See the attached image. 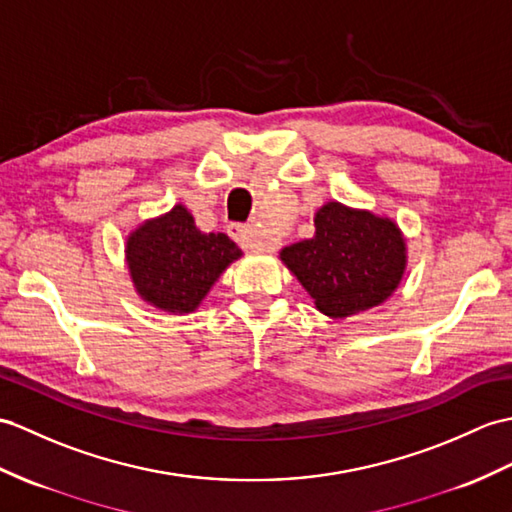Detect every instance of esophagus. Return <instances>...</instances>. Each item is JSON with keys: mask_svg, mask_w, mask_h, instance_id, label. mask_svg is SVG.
Here are the masks:
<instances>
[{"mask_svg": "<svg viewBox=\"0 0 512 512\" xmlns=\"http://www.w3.org/2000/svg\"><path fill=\"white\" fill-rule=\"evenodd\" d=\"M227 233L233 237V240L240 244L244 251H253V253H272L275 251V244H272L270 240H264L251 224H229L227 227Z\"/></svg>", "mask_w": 512, "mask_h": 512, "instance_id": "1", "label": "esophagus"}]
</instances>
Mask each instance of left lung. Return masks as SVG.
I'll return each mask as SVG.
<instances>
[{
  "mask_svg": "<svg viewBox=\"0 0 512 512\" xmlns=\"http://www.w3.org/2000/svg\"><path fill=\"white\" fill-rule=\"evenodd\" d=\"M314 227V237L285 246L279 257L318 312L347 318L390 299L408 264L395 220L331 200L316 211Z\"/></svg>",
  "mask_w": 512,
  "mask_h": 512,
  "instance_id": "1",
  "label": "left lung"
}]
</instances>
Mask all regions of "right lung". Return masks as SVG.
Returning a JSON list of instances; mask_svg holds the SVG:
<instances>
[{"label":"right lung","instance_id":"right-lung-1","mask_svg":"<svg viewBox=\"0 0 512 512\" xmlns=\"http://www.w3.org/2000/svg\"><path fill=\"white\" fill-rule=\"evenodd\" d=\"M124 253L135 292L168 314L196 312L222 272L242 257L229 235L202 233L185 205L141 222L126 237Z\"/></svg>","mask_w":512,"mask_h":512}]
</instances>
